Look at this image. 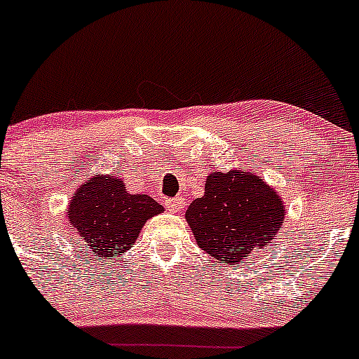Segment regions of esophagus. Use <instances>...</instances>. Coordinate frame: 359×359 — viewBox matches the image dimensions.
Listing matches in <instances>:
<instances>
[{
    "label": "esophagus",
    "mask_w": 359,
    "mask_h": 359,
    "mask_svg": "<svg viewBox=\"0 0 359 359\" xmlns=\"http://www.w3.org/2000/svg\"><path fill=\"white\" fill-rule=\"evenodd\" d=\"M168 207H169V210H172V212L181 210L183 209V198H180V197L171 198V201H168Z\"/></svg>",
    "instance_id": "34e87169"
}]
</instances>
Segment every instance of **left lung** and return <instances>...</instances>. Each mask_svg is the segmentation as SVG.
I'll return each instance as SVG.
<instances>
[{"instance_id":"1","label":"left lung","mask_w":359,"mask_h":359,"mask_svg":"<svg viewBox=\"0 0 359 359\" xmlns=\"http://www.w3.org/2000/svg\"><path fill=\"white\" fill-rule=\"evenodd\" d=\"M282 198L252 172L230 171L207 176L204 197L195 198L187 221L198 247L240 264L254 247L268 245L283 223Z\"/></svg>"}]
</instances>
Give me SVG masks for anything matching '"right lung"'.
I'll return each mask as SVG.
<instances>
[{"label": "right lung", "instance_id": "add662e5", "mask_svg": "<svg viewBox=\"0 0 359 359\" xmlns=\"http://www.w3.org/2000/svg\"><path fill=\"white\" fill-rule=\"evenodd\" d=\"M158 212L162 205L152 197L128 194L124 181L97 175L74 194L69 223L83 249L103 261L131 249L145 221Z\"/></svg>", "mask_w": 359, "mask_h": 359}]
</instances>
